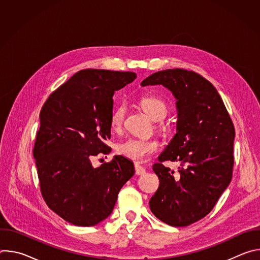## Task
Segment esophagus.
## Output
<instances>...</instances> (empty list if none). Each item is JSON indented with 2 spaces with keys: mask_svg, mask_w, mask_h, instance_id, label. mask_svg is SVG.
Instances as JSON below:
<instances>
[{
  "mask_svg": "<svg viewBox=\"0 0 260 260\" xmlns=\"http://www.w3.org/2000/svg\"><path fill=\"white\" fill-rule=\"evenodd\" d=\"M135 170H136V174L139 175V176L145 174V172H146L145 169H144L141 165H139V164H137V162L135 164Z\"/></svg>",
  "mask_w": 260,
  "mask_h": 260,
  "instance_id": "esophagus-1",
  "label": "esophagus"
}]
</instances>
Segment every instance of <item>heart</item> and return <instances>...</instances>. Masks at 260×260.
Wrapping results in <instances>:
<instances>
[{"mask_svg": "<svg viewBox=\"0 0 260 260\" xmlns=\"http://www.w3.org/2000/svg\"><path fill=\"white\" fill-rule=\"evenodd\" d=\"M140 105L145 112L149 115L154 121H159L165 118L168 112L166 103L155 96H144L140 101ZM126 107L121 104L117 106L110 117V127L113 132L119 133L124 123ZM159 144L155 139H140V138H127L121 141L117 147L116 151L119 155L134 160L143 161L155 153L158 149Z\"/></svg>", "mask_w": 260, "mask_h": 260, "instance_id": "heart-1", "label": "heart"}]
</instances>
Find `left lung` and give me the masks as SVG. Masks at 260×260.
I'll use <instances>...</instances> for the list:
<instances>
[{
	"mask_svg": "<svg viewBox=\"0 0 260 260\" xmlns=\"http://www.w3.org/2000/svg\"><path fill=\"white\" fill-rule=\"evenodd\" d=\"M164 85L176 102L177 133L153 165L159 186L149 201L151 212L172 226H187L208 215L230 185L234 167L235 126L211 82L183 69L156 72L142 86ZM179 161V174L165 167Z\"/></svg>",
	"mask_w": 260,
	"mask_h": 260,
	"instance_id": "8db88e82",
	"label": "left lung"
}]
</instances>
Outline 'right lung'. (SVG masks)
<instances>
[{
    "label": "right lung",
    "mask_w": 260,
    "mask_h": 260,
    "mask_svg": "<svg viewBox=\"0 0 260 260\" xmlns=\"http://www.w3.org/2000/svg\"><path fill=\"white\" fill-rule=\"evenodd\" d=\"M136 77L133 72L81 70L41 109L32 150L40 189L47 206L69 223L93 226L105 220L135 174L134 164L121 155L99 168L90 159L111 152L106 141L113 95Z\"/></svg>",
    "instance_id": "obj_1"
}]
</instances>
